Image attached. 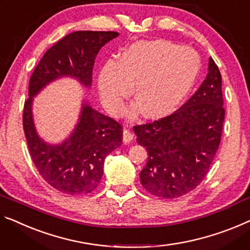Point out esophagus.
Wrapping results in <instances>:
<instances>
[{
    "label": "esophagus",
    "mask_w": 250,
    "mask_h": 250,
    "mask_svg": "<svg viewBox=\"0 0 250 250\" xmlns=\"http://www.w3.org/2000/svg\"><path fill=\"white\" fill-rule=\"evenodd\" d=\"M133 139V133L130 129L125 128L124 130V141L125 143H130Z\"/></svg>",
    "instance_id": "obj_1"
}]
</instances>
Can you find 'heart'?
Listing matches in <instances>:
<instances>
[{
    "instance_id": "heart-1",
    "label": "heart",
    "mask_w": 250,
    "mask_h": 250,
    "mask_svg": "<svg viewBox=\"0 0 250 250\" xmlns=\"http://www.w3.org/2000/svg\"><path fill=\"white\" fill-rule=\"evenodd\" d=\"M201 70L196 51L164 40L133 43L119 62H109L99 74L102 103L111 113H120L131 91L147 118L168 115L184 101Z\"/></svg>"
}]
</instances>
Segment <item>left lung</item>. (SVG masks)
Instances as JSON below:
<instances>
[{
	"mask_svg": "<svg viewBox=\"0 0 250 250\" xmlns=\"http://www.w3.org/2000/svg\"><path fill=\"white\" fill-rule=\"evenodd\" d=\"M225 107L221 74L212 58L199 89L165 118L133 126L148 161L140 182L150 194L175 199L196 188L220 145Z\"/></svg>",
	"mask_w": 250,
	"mask_h": 250,
	"instance_id": "left-lung-1",
	"label": "left lung"
}]
</instances>
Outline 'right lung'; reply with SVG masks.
I'll list each match as a JSON object with an SVG mask.
<instances>
[{
    "label": "right lung",
    "mask_w": 250,
    "mask_h": 250,
    "mask_svg": "<svg viewBox=\"0 0 250 250\" xmlns=\"http://www.w3.org/2000/svg\"><path fill=\"white\" fill-rule=\"evenodd\" d=\"M115 31H75L50 47L29 81V98L23 106V130L31 159L48 184L68 195L88 194L98 188L106 156L122 144L121 124L83 106L80 122L68 139L58 146L44 144L37 136L31 103L44 85L55 78L70 75L85 86L92 82V72L99 50L118 37Z\"/></svg>",
    "instance_id": "add662e5"
}]
</instances>
